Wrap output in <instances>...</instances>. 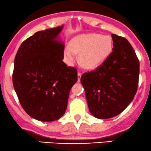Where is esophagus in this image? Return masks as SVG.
<instances>
[{
	"label": "esophagus",
	"mask_w": 151,
	"mask_h": 151,
	"mask_svg": "<svg viewBox=\"0 0 151 151\" xmlns=\"http://www.w3.org/2000/svg\"><path fill=\"white\" fill-rule=\"evenodd\" d=\"M81 76H82V73L81 72H78V82H80V78H81Z\"/></svg>",
	"instance_id": "esophagus-1"
}]
</instances>
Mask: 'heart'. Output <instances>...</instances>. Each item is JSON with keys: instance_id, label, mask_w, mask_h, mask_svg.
Masks as SVG:
<instances>
[{"instance_id": "obj_1", "label": "heart", "mask_w": 151, "mask_h": 151, "mask_svg": "<svg viewBox=\"0 0 151 151\" xmlns=\"http://www.w3.org/2000/svg\"><path fill=\"white\" fill-rule=\"evenodd\" d=\"M113 49V40L110 36L98 34H82L70 41L69 47H65L64 55L67 63L71 65L79 53L80 61L86 69H94L106 60Z\"/></svg>"}]
</instances>
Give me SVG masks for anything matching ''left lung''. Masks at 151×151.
Returning a JSON list of instances; mask_svg holds the SVG:
<instances>
[{"instance_id": "8db88e82", "label": "left lung", "mask_w": 151, "mask_h": 151, "mask_svg": "<svg viewBox=\"0 0 151 151\" xmlns=\"http://www.w3.org/2000/svg\"><path fill=\"white\" fill-rule=\"evenodd\" d=\"M113 51L102 65L82 74L88 109L94 117L108 119L121 113L133 101L139 82V62L124 37L111 34Z\"/></svg>"}]
</instances>
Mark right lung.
Instances as JSON below:
<instances>
[{
  "mask_svg": "<svg viewBox=\"0 0 151 151\" xmlns=\"http://www.w3.org/2000/svg\"><path fill=\"white\" fill-rule=\"evenodd\" d=\"M63 27L38 32L20 45L12 81L19 102L33 118L56 120L65 114L76 68L64 63L65 46L55 40Z\"/></svg>",
  "mask_w": 151,
  "mask_h": 151,
  "instance_id": "1",
  "label": "right lung"
}]
</instances>
